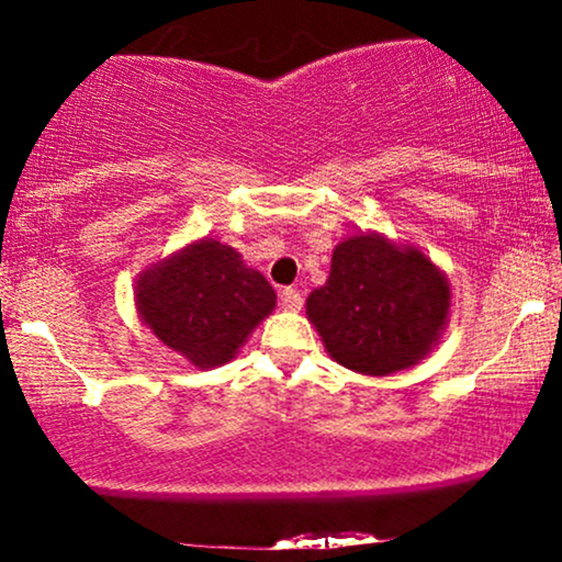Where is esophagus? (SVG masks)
<instances>
[{"instance_id":"obj_1","label":"esophagus","mask_w":562,"mask_h":562,"mask_svg":"<svg viewBox=\"0 0 562 562\" xmlns=\"http://www.w3.org/2000/svg\"><path fill=\"white\" fill-rule=\"evenodd\" d=\"M280 303H282V308H288V312H301L303 293L299 288H285L280 293Z\"/></svg>"}]
</instances>
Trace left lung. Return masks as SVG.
Returning a JSON list of instances; mask_svg holds the SVG:
<instances>
[{
  "label": "left lung",
  "mask_w": 562,
  "mask_h": 562,
  "mask_svg": "<svg viewBox=\"0 0 562 562\" xmlns=\"http://www.w3.org/2000/svg\"><path fill=\"white\" fill-rule=\"evenodd\" d=\"M306 314L335 362L391 375L436 344L447 325L449 285L420 250L359 235L333 250L330 277L308 295Z\"/></svg>",
  "instance_id": "left-lung-1"
}]
</instances>
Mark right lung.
Segmentation results:
<instances>
[{"label": "right lung", "mask_w": 562, "mask_h": 562, "mask_svg": "<svg viewBox=\"0 0 562 562\" xmlns=\"http://www.w3.org/2000/svg\"><path fill=\"white\" fill-rule=\"evenodd\" d=\"M274 303L263 274L216 240L190 245L137 282L145 325L195 367L229 362Z\"/></svg>", "instance_id": "add662e5"}]
</instances>
